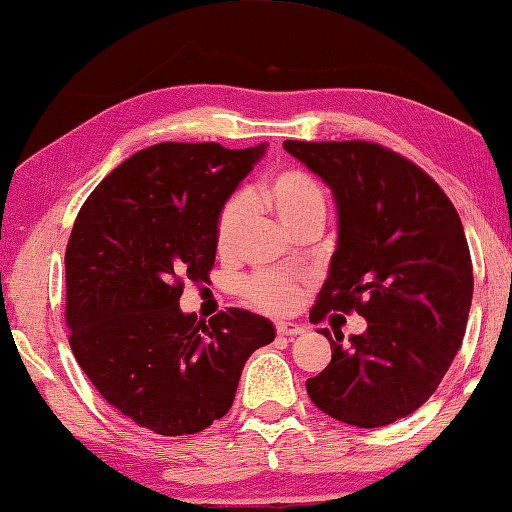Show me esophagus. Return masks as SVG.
Wrapping results in <instances>:
<instances>
[{"mask_svg": "<svg viewBox=\"0 0 512 512\" xmlns=\"http://www.w3.org/2000/svg\"><path fill=\"white\" fill-rule=\"evenodd\" d=\"M275 330H277V335H282V337H295V335L304 333V328L299 324H293V322H279L275 326Z\"/></svg>", "mask_w": 512, "mask_h": 512, "instance_id": "1", "label": "esophagus"}]
</instances>
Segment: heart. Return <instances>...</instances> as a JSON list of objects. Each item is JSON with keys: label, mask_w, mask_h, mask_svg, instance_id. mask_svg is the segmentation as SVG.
I'll return each instance as SVG.
<instances>
[{"label": "heart", "mask_w": 512, "mask_h": 512, "mask_svg": "<svg viewBox=\"0 0 512 512\" xmlns=\"http://www.w3.org/2000/svg\"><path fill=\"white\" fill-rule=\"evenodd\" d=\"M250 204L259 208H266L282 219L284 226L293 222L306 210L324 208V195L322 188L310 177L306 170L295 166L277 168L270 173L264 182H259L248 190ZM244 202L239 197H230L228 202L219 208L215 219V250L217 255H230L235 248L239 237V230L244 224ZM242 293L246 302H250L262 310L270 313H284L290 310L302 295V284L297 279L288 277L284 273H275V270H262L248 277Z\"/></svg>", "instance_id": "1"}]
</instances>
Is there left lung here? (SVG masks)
Returning <instances> with one entry per match:
<instances>
[{"mask_svg": "<svg viewBox=\"0 0 512 512\" xmlns=\"http://www.w3.org/2000/svg\"><path fill=\"white\" fill-rule=\"evenodd\" d=\"M284 148L333 188L337 250L310 322L357 313L364 335L319 328L333 359L306 382L339 422L393 424L435 393L466 333L473 262L462 219L426 170L382 144L297 142Z\"/></svg>", "mask_w": 512, "mask_h": 512, "instance_id": "obj_1", "label": "left lung"}]
</instances>
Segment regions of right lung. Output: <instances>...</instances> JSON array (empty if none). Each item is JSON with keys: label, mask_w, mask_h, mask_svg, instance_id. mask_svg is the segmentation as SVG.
<instances>
[{"label": "right lung", "mask_w": 512, "mask_h": 512, "mask_svg": "<svg viewBox=\"0 0 512 512\" xmlns=\"http://www.w3.org/2000/svg\"><path fill=\"white\" fill-rule=\"evenodd\" d=\"M266 144L162 142L88 195L66 246V326L106 402L157 435H195L233 406L239 375L275 339L268 319L179 310L186 282L215 266V219Z\"/></svg>", "instance_id": "1"}]
</instances>
